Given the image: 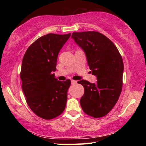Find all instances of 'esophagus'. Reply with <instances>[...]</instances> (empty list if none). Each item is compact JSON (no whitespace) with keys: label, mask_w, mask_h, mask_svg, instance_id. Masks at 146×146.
<instances>
[{"label":"esophagus","mask_w":146,"mask_h":146,"mask_svg":"<svg viewBox=\"0 0 146 146\" xmlns=\"http://www.w3.org/2000/svg\"><path fill=\"white\" fill-rule=\"evenodd\" d=\"M71 83L72 84H76L77 83V81L74 80H71Z\"/></svg>","instance_id":"esophagus-1"}]
</instances>
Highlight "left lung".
Instances as JSON below:
<instances>
[{
  "mask_svg": "<svg viewBox=\"0 0 146 146\" xmlns=\"http://www.w3.org/2000/svg\"><path fill=\"white\" fill-rule=\"evenodd\" d=\"M72 38L84 51L92 74L98 79L96 84L85 80L78 82L84 88L82 108L95 118L105 116L117 103L122 90V58L114 44L98 32L73 33Z\"/></svg>",
  "mask_w": 146,
  "mask_h": 146,
  "instance_id": "left-lung-1",
  "label": "left lung"
}]
</instances>
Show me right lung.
<instances>
[{
    "mask_svg": "<svg viewBox=\"0 0 146 146\" xmlns=\"http://www.w3.org/2000/svg\"><path fill=\"white\" fill-rule=\"evenodd\" d=\"M50 33L40 37L26 51L21 79L26 101L36 115L52 119L64 110L70 80L58 81L54 77L60 50L70 36Z\"/></svg>",
    "mask_w": 146,
    "mask_h": 146,
    "instance_id": "obj_1",
    "label": "right lung"
}]
</instances>
